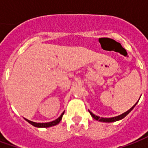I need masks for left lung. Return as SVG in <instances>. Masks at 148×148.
Listing matches in <instances>:
<instances>
[{
    "label": "left lung",
    "mask_w": 148,
    "mask_h": 148,
    "mask_svg": "<svg viewBox=\"0 0 148 148\" xmlns=\"http://www.w3.org/2000/svg\"><path fill=\"white\" fill-rule=\"evenodd\" d=\"M138 102V101H137ZM137 102L134 105L132 108H131L129 110H127V112H124L123 114L120 115V116H115V117H111V118H103V117H100V116H96V115H94L93 113H92L91 112H90V115L93 116L95 120H97V121H102V122H114V121H120V120H121V119H123V118H124L126 116H127L129 112H130L132 109H134V107L136 106V105L137 104Z\"/></svg>",
    "instance_id": "left-lung-1"
}]
</instances>
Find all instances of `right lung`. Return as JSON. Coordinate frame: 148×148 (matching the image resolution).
<instances>
[{
    "label": "right lung",
    "instance_id": "1",
    "mask_svg": "<svg viewBox=\"0 0 148 148\" xmlns=\"http://www.w3.org/2000/svg\"><path fill=\"white\" fill-rule=\"evenodd\" d=\"M64 113V112H63ZM63 113H62L61 116L58 118V119H56L55 121H53L51 122H48V123H36V122H32V121H28L27 119H25L26 121L29 123V124H32L33 126L35 127H51V126H55L56 124H58L60 121L62 120V115Z\"/></svg>",
    "mask_w": 148,
    "mask_h": 148
}]
</instances>
